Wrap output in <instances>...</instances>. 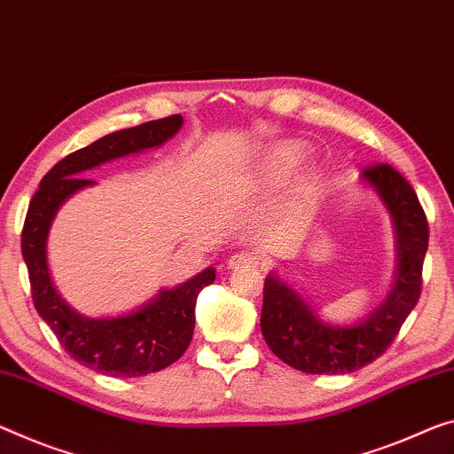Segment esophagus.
Segmentation results:
<instances>
[{
    "mask_svg": "<svg viewBox=\"0 0 454 454\" xmlns=\"http://www.w3.org/2000/svg\"><path fill=\"white\" fill-rule=\"evenodd\" d=\"M260 257L255 254H246V251H241V254H235L227 260V268L231 270H254L260 266Z\"/></svg>",
    "mask_w": 454,
    "mask_h": 454,
    "instance_id": "obj_1",
    "label": "esophagus"
}]
</instances>
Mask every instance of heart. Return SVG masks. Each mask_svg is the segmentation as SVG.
Returning <instances> with one entry per match:
<instances>
[{
    "label": "heart",
    "instance_id": "heart-1",
    "mask_svg": "<svg viewBox=\"0 0 454 454\" xmlns=\"http://www.w3.org/2000/svg\"><path fill=\"white\" fill-rule=\"evenodd\" d=\"M306 154H309V150L300 142L286 139V142L274 144L255 162L254 170L249 174V188L251 191H271V188L284 184L290 178V174L302 164ZM318 176L320 170L315 164L304 166L296 174L294 184H292V194L302 197V194L309 192L318 183Z\"/></svg>",
    "mask_w": 454,
    "mask_h": 454
}]
</instances>
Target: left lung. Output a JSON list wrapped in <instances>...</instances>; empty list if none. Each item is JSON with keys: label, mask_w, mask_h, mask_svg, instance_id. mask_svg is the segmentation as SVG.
Instances as JSON below:
<instances>
[{"label": "left lung", "mask_w": 454, "mask_h": 454, "mask_svg": "<svg viewBox=\"0 0 454 454\" xmlns=\"http://www.w3.org/2000/svg\"><path fill=\"white\" fill-rule=\"evenodd\" d=\"M392 219L395 274L387 296L364 318L333 325L300 296L292 284L270 271L263 284L262 333L271 353L302 373H353L392 345L420 298L422 263L428 249V223L414 188L392 166L378 164L361 174Z\"/></svg>", "instance_id": "1"}]
</instances>
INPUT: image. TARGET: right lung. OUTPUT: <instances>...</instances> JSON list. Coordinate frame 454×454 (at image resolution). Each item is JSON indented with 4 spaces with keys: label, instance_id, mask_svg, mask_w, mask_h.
Masks as SVG:
<instances>
[{
    "label": "right lung",
    "instance_id": "right-lung-1",
    "mask_svg": "<svg viewBox=\"0 0 454 454\" xmlns=\"http://www.w3.org/2000/svg\"><path fill=\"white\" fill-rule=\"evenodd\" d=\"M183 123V115H170L137 128L114 131L87 148L73 152L46 172L27 207L22 255L30 276L34 306L74 361L111 378H139L160 372L186 351L194 333L197 296L215 282V268L199 271L174 288H162L139 309L123 315L87 317L76 312L52 282L48 268V235L67 199L95 184L85 178L87 170L111 160L160 148L178 134Z\"/></svg>",
    "mask_w": 454,
    "mask_h": 454
}]
</instances>
